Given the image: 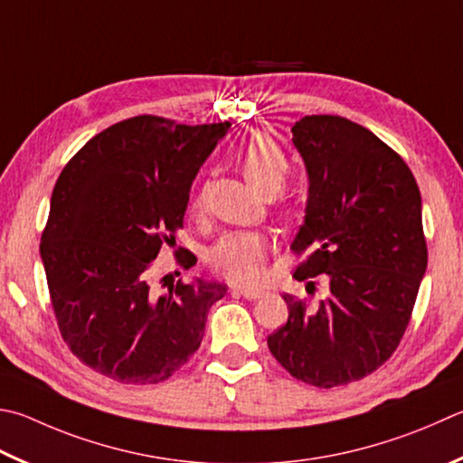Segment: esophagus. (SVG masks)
<instances>
[{
    "instance_id": "1",
    "label": "esophagus",
    "mask_w": 463,
    "mask_h": 463,
    "mask_svg": "<svg viewBox=\"0 0 463 463\" xmlns=\"http://www.w3.org/2000/svg\"><path fill=\"white\" fill-rule=\"evenodd\" d=\"M232 291L234 293H239V296H242L245 299H249V301H257V299H260L265 296L263 291H259V289H249V288H232Z\"/></svg>"
}]
</instances>
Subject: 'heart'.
Listing matches in <instances>:
<instances>
[{
  "label": "heart",
  "instance_id": "obj_1",
  "mask_svg": "<svg viewBox=\"0 0 463 463\" xmlns=\"http://www.w3.org/2000/svg\"><path fill=\"white\" fill-rule=\"evenodd\" d=\"M237 164L242 178L257 194L271 198L279 192L289 175V159L283 147L269 136L255 133L237 151ZM204 208V192L200 190L192 200V210ZM271 253V241L257 231L229 232L208 250V265L224 279L241 285L257 283L263 275L265 260Z\"/></svg>",
  "mask_w": 463,
  "mask_h": 463
}]
</instances>
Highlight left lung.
<instances>
[{
  "label": "left lung",
  "mask_w": 463,
  "mask_h": 463,
  "mask_svg": "<svg viewBox=\"0 0 463 463\" xmlns=\"http://www.w3.org/2000/svg\"><path fill=\"white\" fill-rule=\"evenodd\" d=\"M307 170L306 221L291 250L317 304L285 293L289 316L267 338L298 381L332 389L374 373L397 350L427 269L421 194L413 172L373 131L340 115L291 128Z\"/></svg>",
  "instance_id": "1"
}]
</instances>
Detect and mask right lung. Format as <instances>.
<instances>
[{
  "label": "right lung",
  "instance_id": "add662e5",
  "mask_svg": "<svg viewBox=\"0 0 463 463\" xmlns=\"http://www.w3.org/2000/svg\"><path fill=\"white\" fill-rule=\"evenodd\" d=\"M229 128L137 115L89 139L58 175L40 255L62 340L99 374L164 383L203 342L226 285L178 279L159 293L149 269L175 245L192 180Z\"/></svg>",
  "mask_w": 463,
  "mask_h": 463
}]
</instances>
